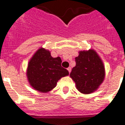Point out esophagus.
I'll use <instances>...</instances> for the list:
<instances>
[{"mask_svg": "<svg viewBox=\"0 0 125 125\" xmlns=\"http://www.w3.org/2000/svg\"><path fill=\"white\" fill-rule=\"evenodd\" d=\"M67 69H68V72H69V73H71V68L70 67H69V68H68Z\"/></svg>", "mask_w": 125, "mask_h": 125, "instance_id": "obj_1", "label": "esophagus"}]
</instances>
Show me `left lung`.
<instances>
[{
    "instance_id": "1",
    "label": "left lung",
    "mask_w": 125,
    "mask_h": 125,
    "mask_svg": "<svg viewBox=\"0 0 125 125\" xmlns=\"http://www.w3.org/2000/svg\"><path fill=\"white\" fill-rule=\"evenodd\" d=\"M75 60L76 66L73 68L70 77L74 81L77 89L85 94L96 91L105 77V68L101 57L91 49L79 51Z\"/></svg>"
}]
</instances>
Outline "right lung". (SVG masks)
Masks as SVG:
<instances>
[{
	"label": "right lung",
	"mask_w": 125,
	"mask_h": 125,
	"mask_svg": "<svg viewBox=\"0 0 125 125\" xmlns=\"http://www.w3.org/2000/svg\"><path fill=\"white\" fill-rule=\"evenodd\" d=\"M61 62V57H52L49 50L43 47L38 49L27 65L26 75L31 86L40 93L51 91L61 78L69 75Z\"/></svg>",
	"instance_id": "add662e5"
}]
</instances>
